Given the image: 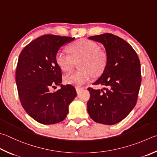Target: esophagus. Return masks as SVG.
<instances>
[{
    "label": "esophagus",
    "instance_id": "1",
    "mask_svg": "<svg viewBox=\"0 0 157 157\" xmlns=\"http://www.w3.org/2000/svg\"><path fill=\"white\" fill-rule=\"evenodd\" d=\"M83 89H84V88H82V87H76V91L78 93H79L82 90H83Z\"/></svg>",
    "mask_w": 157,
    "mask_h": 157
}]
</instances>
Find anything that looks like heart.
<instances>
[{
  "instance_id": "heart-1",
  "label": "heart",
  "mask_w": 157,
  "mask_h": 157,
  "mask_svg": "<svg viewBox=\"0 0 157 157\" xmlns=\"http://www.w3.org/2000/svg\"><path fill=\"white\" fill-rule=\"evenodd\" d=\"M71 55L63 50H58L56 54V62L64 71H69L73 67V59L82 58L80 62L82 69L74 71L65 75L64 81L66 84L82 86L89 82L94 75H99L106 67L107 58L104 52L98 49L95 42L86 39H81L69 48Z\"/></svg>"
}]
</instances>
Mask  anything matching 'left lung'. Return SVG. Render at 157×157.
I'll use <instances>...</instances> for the list:
<instances>
[{"label": "left lung", "mask_w": 157, "mask_h": 157, "mask_svg": "<svg viewBox=\"0 0 157 157\" xmlns=\"http://www.w3.org/2000/svg\"><path fill=\"white\" fill-rule=\"evenodd\" d=\"M88 39L104 45L107 62L101 77L93 83L104 86L103 89L88 88L90 94L88 113L98 123L115 124L136 105L141 82L140 61L133 48L113 34L104 33Z\"/></svg>", "instance_id": "left-lung-1"}]
</instances>
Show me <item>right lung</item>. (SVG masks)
I'll return each mask as SVG.
<instances>
[{"label":"right lung","mask_w":157,"mask_h":157,"mask_svg":"<svg viewBox=\"0 0 157 157\" xmlns=\"http://www.w3.org/2000/svg\"><path fill=\"white\" fill-rule=\"evenodd\" d=\"M74 39L44 35L31 42L20 54L16 71L19 98L28 115L39 123L63 121L77 96L73 86L61 84L62 71L55 59L59 48ZM57 85H61V89L51 92L50 88Z\"/></svg>","instance_id":"1"}]
</instances>
